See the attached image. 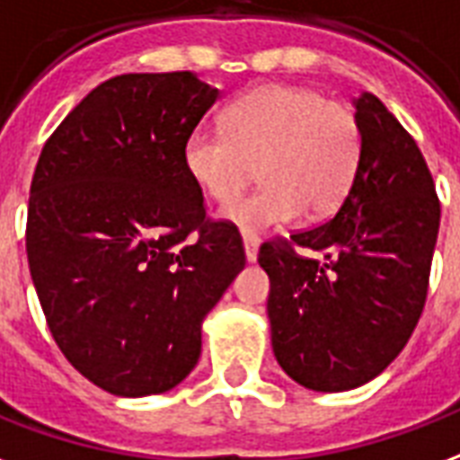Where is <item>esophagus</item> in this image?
I'll list each match as a JSON object with an SVG mask.
<instances>
[{
    "instance_id": "1",
    "label": "esophagus",
    "mask_w": 460,
    "mask_h": 460,
    "mask_svg": "<svg viewBox=\"0 0 460 460\" xmlns=\"http://www.w3.org/2000/svg\"><path fill=\"white\" fill-rule=\"evenodd\" d=\"M243 243H244V257H247V262H254V260H257V252H260V240H257V234L244 233Z\"/></svg>"
}]
</instances>
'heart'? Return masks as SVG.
<instances>
[{"label":"heart","mask_w":460,"mask_h":460,"mask_svg":"<svg viewBox=\"0 0 460 460\" xmlns=\"http://www.w3.org/2000/svg\"><path fill=\"white\" fill-rule=\"evenodd\" d=\"M363 137L350 107L308 88L267 85L226 110V129L196 127L183 164L210 200L227 203L260 165L265 183L223 208V217L257 234L306 210L326 217L343 203L360 166Z\"/></svg>","instance_id":"b5f03b06"}]
</instances>
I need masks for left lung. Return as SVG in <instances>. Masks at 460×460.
I'll list each match as a JSON object with an SVG mask.
<instances>
[{
  "label": "left lung",
  "instance_id": "left-lung-1",
  "mask_svg": "<svg viewBox=\"0 0 460 460\" xmlns=\"http://www.w3.org/2000/svg\"><path fill=\"white\" fill-rule=\"evenodd\" d=\"M353 105L363 152L338 213L257 257L274 358L316 392L355 390L402 353L424 311L441 220L411 134L372 93Z\"/></svg>",
  "mask_w": 460,
  "mask_h": 460
}]
</instances>
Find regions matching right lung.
I'll list each match as a JSON object with an SVG mask.
<instances>
[{
  "label": "right lung",
  "instance_id": "right-lung-1",
  "mask_svg": "<svg viewBox=\"0 0 460 460\" xmlns=\"http://www.w3.org/2000/svg\"><path fill=\"white\" fill-rule=\"evenodd\" d=\"M220 90L190 70L127 73L73 107L43 144L26 254L60 353L117 397L176 387L200 326L244 267L230 220L206 216L183 144Z\"/></svg>",
  "mask_w": 460,
  "mask_h": 460
}]
</instances>
